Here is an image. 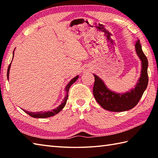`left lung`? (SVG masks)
<instances>
[{"label":"left lung","instance_id":"obj_1","mask_svg":"<svg viewBox=\"0 0 158 158\" xmlns=\"http://www.w3.org/2000/svg\"><path fill=\"white\" fill-rule=\"evenodd\" d=\"M138 56L142 61V72L139 81L135 88L131 92L125 94H117L112 92L107 88L101 79L94 75V84L93 94L96 101L105 110L111 112H123L133 108L139 103L141 98L146 89L148 82V60L142 51L140 41L138 40L135 44Z\"/></svg>","mask_w":158,"mask_h":158}]
</instances>
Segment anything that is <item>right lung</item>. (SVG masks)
<instances>
[{"mask_svg": "<svg viewBox=\"0 0 158 158\" xmlns=\"http://www.w3.org/2000/svg\"><path fill=\"white\" fill-rule=\"evenodd\" d=\"M13 56H14V55H13ZM10 66H11V63L10 64V65H9V66H8V69H7V78H9V73H10ZM77 77H78V76H76V77H73V78L69 82L68 85H66V87L65 88L66 93L65 98H64L62 103H61L60 106H59V107H57V108H55L54 110H52L51 111H48V112H27V111H26V110H23L25 112L27 113V114H29L30 117H34V118H47V117H52V116H54L55 114H57V113H59L61 111V110H62L64 108V107L65 106V105L66 103V101H67V99H68V93H69V88H70V87L71 86L72 84H73L74 82L76 81Z\"/></svg>", "mask_w": 158, "mask_h": 158, "instance_id": "1", "label": "right lung"}]
</instances>
